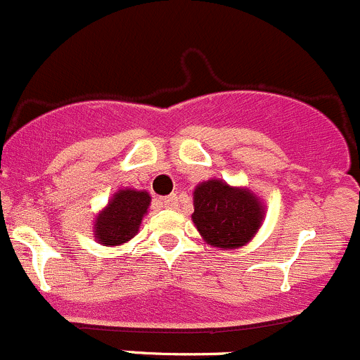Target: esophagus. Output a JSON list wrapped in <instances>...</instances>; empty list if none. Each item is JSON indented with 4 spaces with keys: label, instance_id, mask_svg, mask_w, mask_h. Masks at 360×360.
I'll return each instance as SVG.
<instances>
[{
    "label": "esophagus",
    "instance_id": "obj_1",
    "mask_svg": "<svg viewBox=\"0 0 360 360\" xmlns=\"http://www.w3.org/2000/svg\"><path fill=\"white\" fill-rule=\"evenodd\" d=\"M161 202L166 206V208H176V206H179V199H176L175 194L166 195V198L161 199Z\"/></svg>",
    "mask_w": 360,
    "mask_h": 360
}]
</instances>
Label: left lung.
<instances>
[{"label":"left lung","mask_w":360,"mask_h":360,"mask_svg":"<svg viewBox=\"0 0 360 360\" xmlns=\"http://www.w3.org/2000/svg\"><path fill=\"white\" fill-rule=\"evenodd\" d=\"M264 208L247 188L222 180L202 181L194 191L192 222L205 241L217 248H236L248 243L259 229Z\"/></svg>","instance_id":"1"}]
</instances>
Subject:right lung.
<instances>
[{"label": "right lung", "instance_id": "add662e5", "mask_svg": "<svg viewBox=\"0 0 360 360\" xmlns=\"http://www.w3.org/2000/svg\"><path fill=\"white\" fill-rule=\"evenodd\" d=\"M148 205H150L148 192L131 191V188L119 191L96 219V240L106 247L129 241L138 233Z\"/></svg>", "mask_w": 360, "mask_h": 360}]
</instances>
